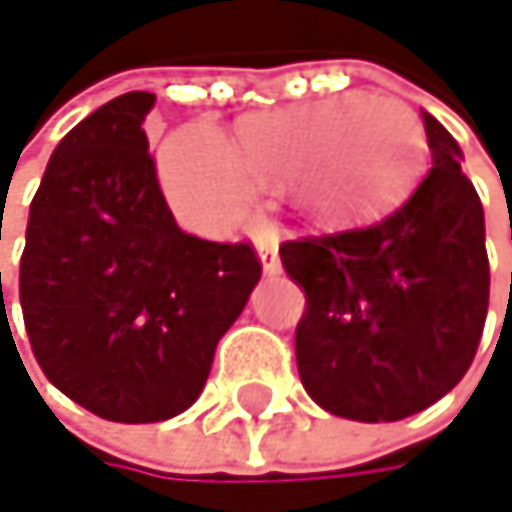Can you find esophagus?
<instances>
[{"mask_svg":"<svg viewBox=\"0 0 512 512\" xmlns=\"http://www.w3.org/2000/svg\"><path fill=\"white\" fill-rule=\"evenodd\" d=\"M258 254H261V264H264V273H279L282 270V261H279V236L270 230V227H261L258 230Z\"/></svg>","mask_w":512,"mask_h":512,"instance_id":"1","label":"esophagus"}]
</instances>
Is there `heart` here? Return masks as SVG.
Masks as SVG:
<instances>
[{"instance_id":"b5f03b06","label":"heart","mask_w":512,"mask_h":512,"mask_svg":"<svg viewBox=\"0 0 512 512\" xmlns=\"http://www.w3.org/2000/svg\"><path fill=\"white\" fill-rule=\"evenodd\" d=\"M425 130L397 96H346L245 118L227 145L212 127L175 133L160 154L172 209L221 233L242 218L254 185H291L324 218L376 209L404 191L422 160Z\"/></svg>"}]
</instances>
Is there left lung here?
<instances>
[{
  "label": "left lung",
  "instance_id": "left-lung-1",
  "mask_svg": "<svg viewBox=\"0 0 512 512\" xmlns=\"http://www.w3.org/2000/svg\"><path fill=\"white\" fill-rule=\"evenodd\" d=\"M431 169L367 227L279 245L306 294L294 349L306 394L352 422L407 419L452 391L489 312L483 203L461 148L425 112Z\"/></svg>",
  "mask_w": 512,
  "mask_h": 512
}]
</instances>
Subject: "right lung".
<instances>
[{"instance_id": "add662e5", "label": "right lung", "mask_w": 512, "mask_h": 512, "mask_svg": "<svg viewBox=\"0 0 512 512\" xmlns=\"http://www.w3.org/2000/svg\"><path fill=\"white\" fill-rule=\"evenodd\" d=\"M151 105L154 93H124L63 136L20 258L35 361L78 407L124 425L194 404L261 279L248 242H209L175 224L142 130Z\"/></svg>"}]
</instances>
